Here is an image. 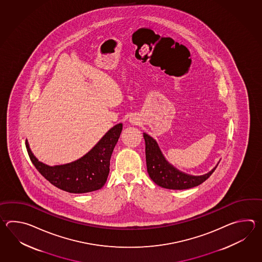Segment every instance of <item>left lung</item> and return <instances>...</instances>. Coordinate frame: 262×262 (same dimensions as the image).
Wrapping results in <instances>:
<instances>
[{
	"label": "left lung",
	"instance_id": "8db88e82",
	"mask_svg": "<svg viewBox=\"0 0 262 262\" xmlns=\"http://www.w3.org/2000/svg\"><path fill=\"white\" fill-rule=\"evenodd\" d=\"M143 137L147 171L150 178L163 188L183 190L198 186L205 182L218 166L213 167L210 172L201 176H193L182 172L165 159L155 139L145 133Z\"/></svg>",
	"mask_w": 262,
	"mask_h": 262
}]
</instances>
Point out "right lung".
<instances>
[{
    "label": "right lung",
    "instance_id": "right-lung-1",
    "mask_svg": "<svg viewBox=\"0 0 262 262\" xmlns=\"http://www.w3.org/2000/svg\"><path fill=\"white\" fill-rule=\"evenodd\" d=\"M123 129L118 123L110 129L106 135L88 154L76 161L50 167L33 155L26 139L29 156L35 168L50 184L60 189L74 194H82L101 189L106 184L110 173L111 157Z\"/></svg>",
    "mask_w": 262,
    "mask_h": 262
}]
</instances>
